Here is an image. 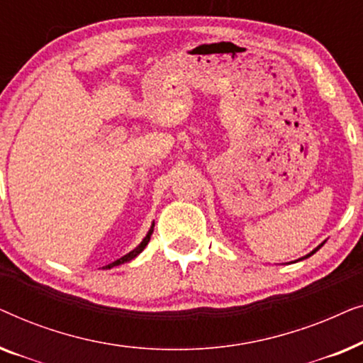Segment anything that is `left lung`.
Masks as SVG:
<instances>
[{"mask_svg":"<svg viewBox=\"0 0 363 363\" xmlns=\"http://www.w3.org/2000/svg\"><path fill=\"white\" fill-rule=\"evenodd\" d=\"M322 245H324V242H322ZM322 245H320V246H322ZM320 246H317L314 251H312V252H309V255H307V256H304V257H301V259H306V257H309V256H312V255H314V252H315V251H319V250H320Z\"/></svg>","mask_w":363,"mask_h":363,"instance_id":"1","label":"left lung"}]
</instances>
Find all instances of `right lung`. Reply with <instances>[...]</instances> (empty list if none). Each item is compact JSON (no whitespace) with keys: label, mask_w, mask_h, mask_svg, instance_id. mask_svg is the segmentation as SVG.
Wrapping results in <instances>:
<instances>
[{"label":"right lung","mask_w":363,"mask_h":363,"mask_svg":"<svg viewBox=\"0 0 363 363\" xmlns=\"http://www.w3.org/2000/svg\"><path fill=\"white\" fill-rule=\"evenodd\" d=\"M153 226L155 225H152V228L150 230H148V233H147V236L143 238L142 240V242L140 245H138L135 250L133 251H130L128 252V255H125V256H122L121 259H117V261H113V262H111V264H107V266H104V269H111V267H113V266H118V264H123V262H127V261H132L133 257H137L138 255H140V252L145 250V246L148 245V241H150V236H152V233H153Z\"/></svg>","instance_id":"right-lung-1"}]
</instances>
